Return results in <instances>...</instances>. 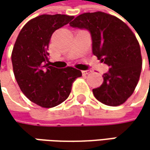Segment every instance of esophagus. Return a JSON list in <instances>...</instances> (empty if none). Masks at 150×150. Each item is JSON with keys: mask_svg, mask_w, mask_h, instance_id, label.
I'll return each mask as SVG.
<instances>
[{"mask_svg": "<svg viewBox=\"0 0 150 150\" xmlns=\"http://www.w3.org/2000/svg\"><path fill=\"white\" fill-rule=\"evenodd\" d=\"M91 72V70H82L81 71V73H82V75H88V74H89Z\"/></svg>", "mask_w": 150, "mask_h": 150, "instance_id": "34e87169", "label": "esophagus"}]
</instances>
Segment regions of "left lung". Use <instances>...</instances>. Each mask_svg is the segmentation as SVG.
Segmentation results:
<instances>
[{
	"label": "left lung",
	"mask_w": 150,
	"mask_h": 150,
	"mask_svg": "<svg viewBox=\"0 0 150 150\" xmlns=\"http://www.w3.org/2000/svg\"><path fill=\"white\" fill-rule=\"evenodd\" d=\"M69 24L90 32L93 54L109 66L103 84L93 89L95 97L108 106L124 103L134 93L142 71L141 48L135 34L116 16L101 11L81 14Z\"/></svg>",
	"instance_id": "obj_1"
}]
</instances>
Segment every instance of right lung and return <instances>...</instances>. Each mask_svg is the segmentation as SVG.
Returning a JSON list of instances; mask_svg holds the SVG:
<instances>
[{
  "label": "right lung",
  "instance_id": "right-lung-1",
  "mask_svg": "<svg viewBox=\"0 0 150 150\" xmlns=\"http://www.w3.org/2000/svg\"><path fill=\"white\" fill-rule=\"evenodd\" d=\"M74 16L42 15L21 28L13 47L11 60L16 81L22 93L42 108L61 104L69 96L72 84L81 72L73 67L57 69L48 62V44L53 33Z\"/></svg>",
  "mask_w": 150,
  "mask_h": 150
}]
</instances>
